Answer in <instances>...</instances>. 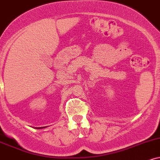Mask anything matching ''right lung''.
<instances>
[{"label":"right lung","instance_id":"right-lung-1","mask_svg":"<svg viewBox=\"0 0 160 160\" xmlns=\"http://www.w3.org/2000/svg\"><path fill=\"white\" fill-rule=\"evenodd\" d=\"M47 128V126H46V127H42V128H35L38 129H38H42V128Z\"/></svg>","mask_w":160,"mask_h":160}]
</instances>
